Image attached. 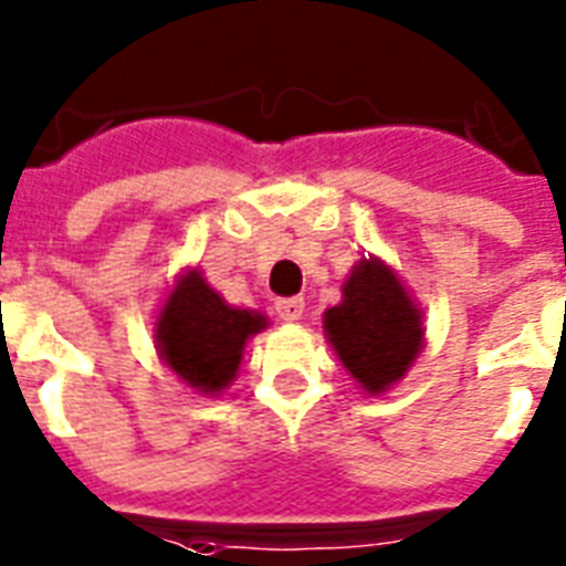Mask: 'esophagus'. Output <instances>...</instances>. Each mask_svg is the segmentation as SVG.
Returning <instances> with one entry per match:
<instances>
[{
    "label": "esophagus",
    "instance_id": "1",
    "mask_svg": "<svg viewBox=\"0 0 566 566\" xmlns=\"http://www.w3.org/2000/svg\"><path fill=\"white\" fill-rule=\"evenodd\" d=\"M275 314H279L284 323L302 321V314H305V302H302V296H287V300H279L275 302Z\"/></svg>",
    "mask_w": 566,
    "mask_h": 566
}]
</instances>
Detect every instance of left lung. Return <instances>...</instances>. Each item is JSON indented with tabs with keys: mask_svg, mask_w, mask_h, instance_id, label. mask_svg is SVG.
<instances>
[{
	"mask_svg": "<svg viewBox=\"0 0 566 566\" xmlns=\"http://www.w3.org/2000/svg\"><path fill=\"white\" fill-rule=\"evenodd\" d=\"M329 347L365 395H386L407 377L424 347V312L391 266L368 254L340 287V302L323 312Z\"/></svg>",
	"mask_w": 566,
	"mask_h": 566,
	"instance_id": "left-lung-1",
	"label": "left lung"
}]
</instances>
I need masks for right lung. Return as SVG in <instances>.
Returning a JSON list of instances; mask_svg holds the SVG:
<instances>
[{"instance_id":"right-lung-1","label":"right lung","mask_w":566,"mask_h":566,"mask_svg":"<svg viewBox=\"0 0 566 566\" xmlns=\"http://www.w3.org/2000/svg\"><path fill=\"white\" fill-rule=\"evenodd\" d=\"M266 326V314L228 305L198 266H187L157 312L154 344L184 386L201 398H219L234 382L249 338Z\"/></svg>"}]
</instances>
